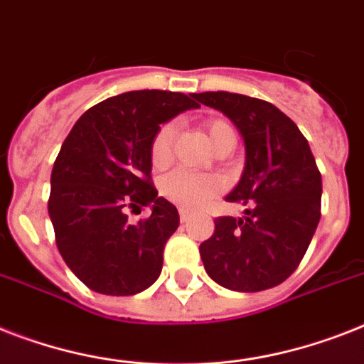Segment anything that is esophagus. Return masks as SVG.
<instances>
[{
    "instance_id": "obj_1",
    "label": "esophagus",
    "mask_w": 364,
    "mask_h": 364,
    "mask_svg": "<svg viewBox=\"0 0 364 364\" xmlns=\"http://www.w3.org/2000/svg\"><path fill=\"white\" fill-rule=\"evenodd\" d=\"M191 215L192 213L188 211V209H179V218H181V223H187L188 218H191Z\"/></svg>"
}]
</instances>
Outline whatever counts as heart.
<instances>
[{
	"label": "heart",
	"instance_id": "1",
	"mask_svg": "<svg viewBox=\"0 0 364 364\" xmlns=\"http://www.w3.org/2000/svg\"><path fill=\"white\" fill-rule=\"evenodd\" d=\"M205 132L211 141V146L217 149L224 140H232L233 129L223 119H213L205 123ZM176 134L173 123H164V125L155 132L149 146V159L155 168L166 166L170 156H172V141ZM162 194L173 202L187 205V208H200L203 203L211 202L223 192V181L217 177L203 176V173H194L188 170H173L161 181Z\"/></svg>",
	"mask_w": 364,
	"mask_h": 364
}]
</instances>
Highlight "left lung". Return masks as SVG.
<instances>
[{"label":"left lung","mask_w":364,"mask_h":364,"mask_svg":"<svg viewBox=\"0 0 364 364\" xmlns=\"http://www.w3.org/2000/svg\"><path fill=\"white\" fill-rule=\"evenodd\" d=\"M194 99L228 115L245 140V168L226 202L245 217L215 218V233L200 245L203 267L233 291L282 284L309 249L320 223L321 173L306 138L267 100L205 91Z\"/></svg>","instance_id":"1"}]
</instances>
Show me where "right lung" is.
<instances>
[{"label": "right lung", "instance_id": "right-lung-1", "mask_svg": "<svg viewBox=\"0 0 364 364\" xmlns=\"http://www.w3.org/2000/svg\"><path fill=\"white\" fill-rule=\"evenodd\" d=\"M194 93L141 90L102 100L65 138L50 177L48 215L65 264L93 291L134 295L159 279L164 245L179 226L176 205L151 181L149 146ZM152 205L128 223L126 208Z\"/></svg>", "mask_w": 364, "mask_h": 364}]
</instances>
